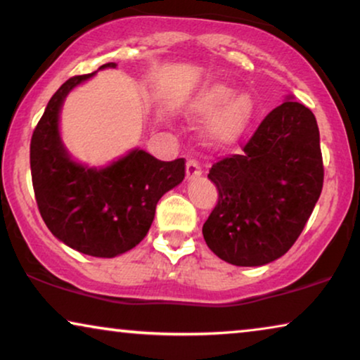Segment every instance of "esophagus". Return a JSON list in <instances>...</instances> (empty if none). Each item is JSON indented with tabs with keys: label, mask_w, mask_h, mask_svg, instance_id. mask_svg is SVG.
I'll list each match as a JSON object with an SVG mask.
<instances>
[{
	"label": "esophagus",
	"mask_w": 360,
	"mask_h": 360,
	"mask_svg": "<svg viewBox=\"0 0 360 360\" xmlns=\"http://www.w3.org/2000/svg\"><path fill=\"white\" fill-rule=\"evenodd\" d=\"M201 175V165L196 160L186 162V179L193 180Z\"/></svg>",
	"instance_id": "obj_1"
}]
</instances>
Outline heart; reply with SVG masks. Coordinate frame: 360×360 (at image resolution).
I'll list each match as a JSON object with an SVG mask.
<instances>
[{"label": "heart", "mask_w": 360, "mask_h": 360, "mask_svg": "<svg viewBox=\"0 0 360 360\" xmlns=\"http://www.w3.org/2000/svg\"><path fill=\"white\" fill-rule=\"evenodd\" d=\"M234 90L223 83H214L201 90L188 103V115L193 120L210 121L208 134L219 144H234L249 129L254 120V101L249 95L235 96Z\"/></svg>", "instance_id": "obj_1"}]
</instances>
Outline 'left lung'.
Returning <instances> with one entry per match:
<instances>
[{
  "label": "left lung",
  "mask_w": 360,
  "mask_h": 360,
  "mask_svg": "<svg viewBox=\"0 0 360 360\" xmlns=\"http://www.w3.org/2000/svg\"><path fill=\"white\" fill-rule=\"evenodd\" d=\"M243 150L210 169L219 195L203 238L226 262L257 267L292 248L321 195L316 117L288 96L265 116Z\"/></svg>",
  "instance_id": "8db88e82"
}]
</instances>
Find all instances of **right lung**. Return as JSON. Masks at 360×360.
<instances>
[{
    "label": "right lung",
    "instance_id": "1",
    "mask_svg": "<svg viewBox=\"0 0 360 360\" xmlns=\"http://www.w3.org/2000/svg\"><path fill=\"white\" fill-rule=\"evenodd\" d=\"M93 75L68 78L49 101L31 139L32 186L58 240L93 257H116L149 233L159 200L185 179V159L162 162L134 149L103 169L73 160L62 144L58 115L68 93Z\"/></svg>",
    "mask_w": 360,
    "mask_h": 360
}]
</instances>
